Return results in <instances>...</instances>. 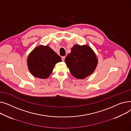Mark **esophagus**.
Masks as SVG:
<instances>
[{
	"label": "esophagus",
	"mask_w": 131,
	"mask_h": 131,
	"mask_svg": "<svg viewBox=\"0 0 131 131\" xmlns=\"http://www.w3.org/2000/svg\"><path fill=\"white\" fill-rule=\"evenodd\" d=\"M65 58H66V57H62V60L63 61H64V59H65Z\"/></svg>",
	"instance_id": "34e87169"
}]
</instances>
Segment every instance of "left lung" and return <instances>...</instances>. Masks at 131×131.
<instances>
[{
  "instance_id": "left-lung-1",
  "label": "left lung",
  "mask_w": 131,
  "mask_h": 131,
  "mask_svg": "<svg viewBox=\"0 0 131 131\" xmlns=\"http://www.w3.org/2000/svg\"><path fill=\"white\" fill-rule=\"evenodd\" d=\"M65 63L73 77L82 79L94 71L97 59L94 52L88 46L76 44L66 58Z\"/></svg>"
}]
</instances>
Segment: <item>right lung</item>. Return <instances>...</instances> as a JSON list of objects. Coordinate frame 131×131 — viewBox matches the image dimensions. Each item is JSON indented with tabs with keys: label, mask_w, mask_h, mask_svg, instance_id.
<instances>
[{
	"label": "right lung",
	"mask_w": 131,
	"mask_h": 131,
	"mask_svg": "<svg viewBox=\"0 0 131 131\" xmlns=\"http://www.w3.org/2000/svg\"><path fill=\"white\" fill-rule=\"evenodd\" d=\"M61 57L48 45H41L29 54L27 65L29 71L36 78H47L55 64L61 61Z\"/></svg>",
	"instance_id": "add662e5"
}]
</instances>
